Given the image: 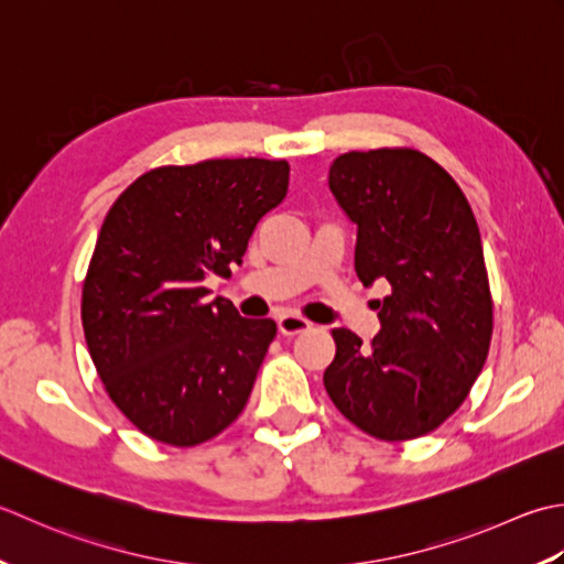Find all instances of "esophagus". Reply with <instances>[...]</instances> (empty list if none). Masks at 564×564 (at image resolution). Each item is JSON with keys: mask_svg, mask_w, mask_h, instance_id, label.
<instances>
[{"mask_svg": "<svg viewBox=\"0 0 564 564\" xmlns=\"http://www.w3.org/2000/svg\"><path fill=\"white\" fill-rule=\"evenodd\" d=\"M278 328L282 336H296V333H304L312 328V324H308L306 318L302 316H294V314H284L278 318Z\"/></svg>", "mask_w": 564, "mask_h": 564, "instance_id": "1", "label": "esophagus"}]
</instances>
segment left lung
Instances as JSON below:
<instances>
[{
  "mask_svg": "<svg viewBox=\"0 0 564 564\" xmlns=\"http://www.w3.org/2000/svg\"><path fill=\"white\" fill-rule=\"evenodd\" d=\"M328 187L358 226L360 282L389 294L375 299L382 330L370 346L330 330L324 387L372 438H421L463 406L489 355L494 302L475 214L457 182L413 148L343 153Z\"/></svg>",
  "mask_w": 564,
  "mask_h": 564,
  "instance_id": "obj_1",
  "label": "left lung"
}]
</instances>
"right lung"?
<instances>
[{"label":"right lung","mask_w":564,"mask_h":564,"mask_svg":"<svg viewBox=\"0 0 564 564\" xmlns=\"http://www.w3.org/2000/svg\"><path fill=\"white\" fill-rule=\"evenodd\" d=\"M286 187V160L226 158L148 170L111 204L83 284V328L109 399L148 438L199 445L246 409L278 326L206 302L204 280L240 265Z\"/></svg>","instance_id":"1"}]
</instances>
